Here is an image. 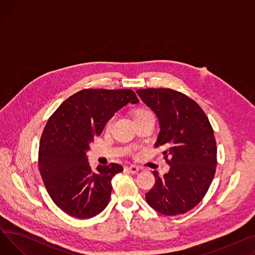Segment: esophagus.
<instances>
[{
  "mask_svg": "<svg viewBox=\"0 0 255 255\" xmlns=\"http://www.w3.org/2000/svg\"><path fill=\"white\" fill-rule=\"evenodd\" d=\"M126 169H127L130 173H133V175H134V173H137V172H138L139 167L136 166V165H130V166L126 167Z\"/></svg>",
  "mask_w": 255,
  "mask_h": 255,
  "instance_id": "obj_1",
  "label": "esophagus"
}]
</instances>
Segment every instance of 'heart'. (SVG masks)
<instances>
[{"label":"heart","instance_id":"heart-1","mask_svg":"<svg viewBox=\"0 0 255 255\" xmlns=\"http://www.w3.org/2000/svg\"><path fill=\"white\" fill-rule=\"evenodd\" d=\"M145 115H152L150 112H148V111H144V110H139V111H137L136 113H135V115H134V119L135 118H138V117H141V116H145Z\"/></svg>","mask_w":255,"mask_h":255}]
</instances>
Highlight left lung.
Segmentation results:
<instances>
[{
    "label": "left lung",
    "instance_id": "left-lung-1",
    "mask_svg": "<svg viewBox=\"0 0 255 255\" xmlns=\"http://www.w3.org/2000/svg\"><path fill=\"white\" fill-rule=\"evenodd\" d=\"M136 93L158 118L155 146L164 145L169 171L145 194L157 212L175 216L197 206L209 190L217 165V145L210 121L200 106L171 89H143ZM171 159L168 160V157Z\"/></svg>",
    "mask_w": 255,
    "mask_h": 255
}]
</instances>
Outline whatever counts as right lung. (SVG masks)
<instances>
[{"mask_svg":"<svg viewBox=\"0 0 255 255\" xmlns=\"http://www.w3.org/2000/svg\"><path fill=\"white\" fill-rule=\"evenodd\" d=\"M138 99L131 90L85 89L66 99L48 119L40 139L38 164L51 199L68 215L88 219L109 205L112 180L123 167L92 170L87 152L118 111Z\"/></svg>","mask_w":255,"mask_h":255,"instance_id":"1","label":"right lung"}]
</instances>
